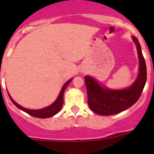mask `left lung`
<instances>
[{
	"label": "left lung",
	"mask_w": 154,
	"mask_h": 154,
	"mask_svg": "<svg viewBox=\"0 0 154 154\" xmlns=\"http://www.w3.org/2000/svg\"><path fill=\"white\" fill-rule=\"evenodd\" d=\"M133 40L137 47L139 74L131 86L126 89L112 90L100 86L92 77H84L88 106L94 112L101 116L117 114L134 104L140 97L147 80V68L139 40L135 36Z\"/></svg>",
	"instance_id": "8db88e82"
}]
</instances>
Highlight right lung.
<instances>
[{
  "label": "right lung",
  "mask_w": 154,
  "mask_h": 154,
  "mask_svg": "<svg viewBox=\"0 0 154 154\" xmlns=\"http://www.w3.org/2000/svg\"><path fill=\"white\" fill-rule=\"evenodd\" d=\"M71 80H72V79H71V80H69L68 81L66 82V84L63 86L61 91H60V95H59V97H57V100L54 101V103H52L51 106L45 107V108L44 109H42L32 110V109H28L24 108V107H22L21 106H20L19 104H18L16 102L14 101V100H12V97L10 96V94H8L9 96H10V100H12V103L18 107V109H21L22 111L25 112H27V114L30 115L31 116H33V117L39 118V119H47V118H50L51 117V116H54V115H56L57 113H58L60 111V109H61L62 106H63V94H64L65 89H66V87L68 86V85L69 84L70 82L71 81Z\"/></svg>",
  "instance_id": "obj_1"
}]
</instances>
